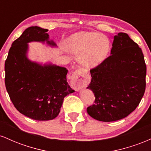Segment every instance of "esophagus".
<instances>
[{"label":"esophagus","mask_w":151,"mask_h":151,"mask_svg":"<svg viewBox=\"0 0 151 151\" xmlns=\"http://www.w3.org/2000/svg\"><path fill=\"white\" fill-rule=\"evenodd\" d=\"M89 82V78L86 72L82 69H77L73 72L72 76V85L74 89L79 90L84 87Z\"/></svg>","instance_id":"1"}]
</instances>
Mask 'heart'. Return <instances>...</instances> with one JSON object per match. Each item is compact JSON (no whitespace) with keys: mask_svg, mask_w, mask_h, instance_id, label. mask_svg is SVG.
<instances>
[{"mask_svg":"<svg viewBox=\"0 0 151 151\" xmlns=\"http://www.w3.org/2000/svg\"><path fill=\"white\" fill-rule=\"evenodd\" d=\"M68 46L74 53H84L81 62L86 67H96L108 56L111 43L108 38L96 32H79L68 40Z\"/></svg>","mask_w":151,"mask_h":151,"instance_id":"heart-1","label":"heart"}]
</instances>
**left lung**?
Segmentation results:
<instances>
[{"label":"left lung","instance_id":"8db88e82","mask_svg":"<svg viewBox=\"0 0 151 151\" xmlns=\"http://www.w3.org/2000/svg\"><path fill=\"white\" fill-rule=\"evenodd\" d=\"M111 55L90 70L87 89L94 104L87 107L90 116L110 122L129 116L138 106L145 90L146 65L138 44L126 33L114 36Z\"/></svg>","mask_w":151,"mask_h":151}]
</instances>
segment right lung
Masks as SVG:
<instances>
[{
  "label": "right lung",
  "instance_id": "obj_1",
  "mask_svg": "<svg viewBox=\"0 0 151 151\" xmlns=\"http://www.w3.org/2000/svg\"><path fill=\"white\" fill-rule=\"evenodd\" d=\"M47 29L28 27L10 47L5 62V84L15 109L37 121L54 119L60 111L64 98L74 92L67 81V70L55 65L41 66L27 60V42L48 40Z\"/></svg>",
  "mask_w": 151,
  "mask_h": 151
}]
</instances>
